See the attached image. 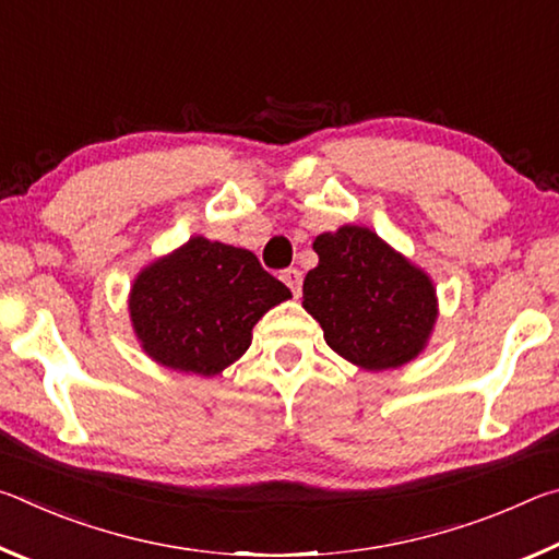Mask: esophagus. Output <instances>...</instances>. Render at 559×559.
I'll use <instances>...</instances> for the list:
<instances>
[{"label":"esophagus","instance_id":"obj_1","mask_svg":"<svg viewBox=\"0 0 559 559\" xmlns=\"http://www.w3.org/2000/svg\"><path fill=\"white\" fill-rule=\"evenodd\" d=\"M281 281L293 290V296H300V286H302V276L298 269H286L281 271Z\"/></svg>","mask_w":559,"mask_h":559}]
</instances>
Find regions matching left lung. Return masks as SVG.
Here are the masks:
<instances>
[{
    "label": "left lung",
    "instance_id": "8db88e82",
    "mask_svg": "<svg viewBox=\"0 0 559 559\" xmlns=\"http://www.w3.org/2000/svg\"><path fill=\"white\" fill-rule=\"evenodd\" d=\"M318 266L302 281V308L325 343L362 370H394L427 347L437 323L431 278L367 226H340L313 241Z\"/></svg>",
    "mask_w": 559,
    "mask_h": 559
}]
</instances>
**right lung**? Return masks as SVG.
Masks as SVG:
<instances>
[{"instance_id": "add662e5", "label": "right lung", "mask_w": 559, "mask_h": 559, "mask_svg": "<svg viewBox=\"0 0 559 559\" xmlns=\"http://www.w3.org/2000/svg\"><path fill=\"white\" fill-rule=\"evenodd\" d=\"M288 298L251 251L192 236L138 273L130 320L155 362L214 377L249 349L263 313Z\"/></svg>"}]
</instances>
